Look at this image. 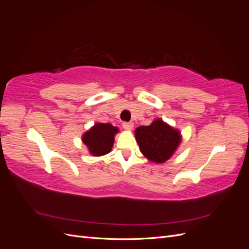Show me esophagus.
I'll list each match as a JSON object with an SVG mask.
<instances>
[{"label":"esophagus","instance_id":"1","mask_svg":"<svg viewBox=\"0 0 249 249\" xmlns=\"http://www.w3.org/2000/svg\"><path fill=\"white\" fill-rule=\"evenodd\" d=\"M123 126H124V129H125V130H132L133 126H134V124L131 123V122H129V123L124 122V123H123Z\"/></svg>","mask_w":249,"mask_h":249}]
</instances>
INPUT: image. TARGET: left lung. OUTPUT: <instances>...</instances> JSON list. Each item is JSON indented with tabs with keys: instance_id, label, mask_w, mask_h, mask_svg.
<instances>
[{
	"instance_id": "left-lung-1",
	"label": "left lung",
	"mask_w": 249,
	"mask_h": 249,
	"mask_svg": "<svg viewBox=\"0 0 249 249\" xmlns=\"http://www.w3.org/2000/svg\"><path fill=\"white\" fill-rule=\"evenodd\" d=\"M135 136L141 153L149 161L156 163L167 161L180 142L179 132L161 119L155 120L149 125L137 127Z\"/></svg>"
}]
</instances>
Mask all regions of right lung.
<instances>
[{"label": "right lung", "instance_id": "add662e5", "mask_svg": "<svg viewBox=\"0 0 249 249\" xmlns=\"http://www.w3.org/2000/svg\"><path fill=\"white\" fill-rule=\"evenodd\" d=\"M117 132V127L111 124H96L83 135L82 139L93 156H103L111 152Z\"/></svg>", "mask_w": 249, "mask_h": 249}]
</instances>
